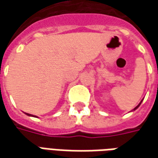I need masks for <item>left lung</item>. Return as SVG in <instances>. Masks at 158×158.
I'll return each instance as SVG.
<instances>
[{
	"label": "left lung",
	"instance_id": "left-lung-1",
	"mask_svg": "<svg viewBox=\"0 0 158 158\" xmlns=\"http://www.w3.org/2000/svg\"><path fill=\"white\" fill-rule=\"evenodd\" d=\"M142 102H143V100L141 101V102H140V104H139V105H138V106H137L136 107H135V109H134V111H135V110H136L137 108H138V107H139V106H140V105H141V104H142Z\"/></svg>",
	"mask_w": 158,
	"mask_h": 158
}]
</instances>
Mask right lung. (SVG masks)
Here are the masks:
<instances>
[{"mask_svg":"<svg viewBox=\"0 0 158 158\" xmlns=\"http://www.w3.org/2000/svg\"><path fill=\"white\" fill-rule=\"evenodd\" d=\"M26 115H28V116H32V117H37V116H33V115H31V114H30V113H25Z\"/></svg>","mask_w":158,"mask_h":158,"instance_id":"add662e5","label":"right lung"}]
</instances>
